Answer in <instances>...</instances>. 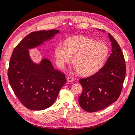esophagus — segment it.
<instances>
[{
    "mask_svg": "<svg viewBox=\"0 0 135 135\" xmlns=\"http://www.w3.org/2000/svg\"><path fill=\"white\" fill-rule=\"evenodd\" d=\"M67 80H68V81H73V80H74V78H73L72 76H68V77Z\"/></svg>",
    "mask_w": 135,
    "mask_h": 135,
    "instance_id": "34e87169",
    "label": "esophagus"
}]
</instances>
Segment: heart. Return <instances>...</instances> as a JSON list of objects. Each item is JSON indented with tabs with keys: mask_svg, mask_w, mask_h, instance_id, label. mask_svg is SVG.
I'll return each mask as SVG.
<instances>
[{
	"mask_svg": "<svg viewBox=\"0 0 135 135\" xmlns=\"http://www.w3.org/2000/svg\"><path fill=\"white\" fill-rule=\"evenodd\" d=\"M109 53L105 43L85 36H76L68 39L65 44H57L55 57L57 66L61 69L73 59L75 70L86 76L95 74L103 66Z\"/></svg>",
	"mask_w": 135,
	"mask_h": 135,
	"instance_id": "obj_1",
	"label": "heart"
}]
</instances>
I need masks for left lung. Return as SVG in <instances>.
I'll return each instance as SVG.
<instances>
[{
    "mask_svg": "<svg viewBox=\"0 0 135 135\" xmlns=\"http://www.w3.org/2000/svg\"><path fill=\"white\" fill-rule=\"evenodd\" d=\"M108 36L112 54L105 65L95 74L79 80L83 87L79 104L87 112L99 111L115 102L123 87L126 73L123 52L112 35Z\"/></svg>",
    "mask_w": 135,
    "mask_h": 135,
    "instance_id": "1",
    "label": "left lung"
}]
</instances>
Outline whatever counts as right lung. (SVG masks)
Masks as SVG:
<instances>
[{
	"instance_id": "right-lung-1",
	"label": "right lung",
	"mask_w": 135,
	"mask_h": 135,
	"mask_svg": "<svg viewBox=\"0 0 135 135\" xmlns=\"http://www.w3.org/2000/svg\"><path fill=\"white\" fill-rule=\"evenodd\" d=\"M59 32V30L32 32L17 44L12 54L8 70L9 83L18 99L28 109L42 110L50 107L66 83L65 74L55 70L50 60L44 58L39 64H35L28 51Z\"/></svg>"
}]
</instances>
